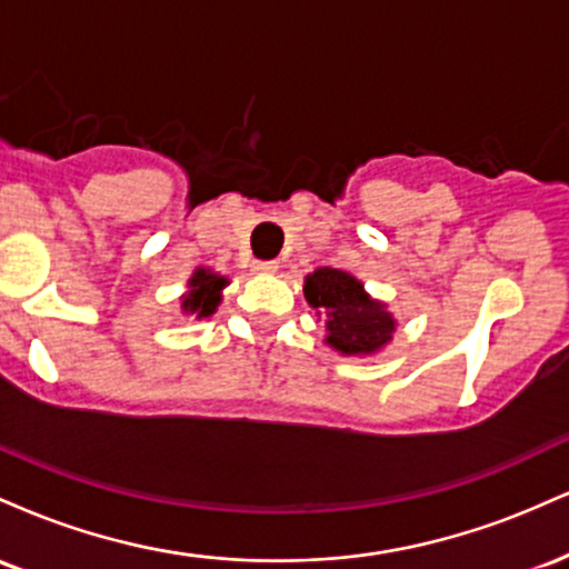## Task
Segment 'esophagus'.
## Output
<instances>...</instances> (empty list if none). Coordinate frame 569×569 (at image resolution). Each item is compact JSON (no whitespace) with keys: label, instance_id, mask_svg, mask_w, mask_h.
<instances>
[{"label":"esophagus","instance_id":"obj_1","mask_svg":"<svg viewBox=\"0 0 569 569\" xmlns=\"http://www.w3.org/2000/svg\"><path fill=\"white\" fill-rule=\"evenodd\" d=\"M253 270L262 272V276H270V272L278 270V262L276 259H259V262H253Z\"/></svg>","mask_w":569,"mask_h":569}]
</instances>
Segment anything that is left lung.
I'll use <instances>...</instances> for the list:
<instances>
[{
  "label": "left lung",
  "mask_w": 569,
  "mask_h": 569,
  "mask_svg": "<svg viewBox=\"0 0 569 569\" xmlns=\"http://www.w3.org/2000/svg\"><path fill=\"white\" fill-rule=\"evenodd\" d=\"M305 299L323 312L326 342L342 356H371L393 339L396 321L388 307L371 299L361 280L348 272L318 267L305 278Z\"/></svg>",
  "instance_id": "obj_1"
}]
</instances>
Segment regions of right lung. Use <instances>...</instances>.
I'll use <instances>...</instances> for the list:
<instances>
[{"label": "right lung", "mask_w": 569, "mask_h": 569, "mask_svg": "<svg viewBox=\"0 0 569 569\" xmlns=\"http://www.w3.org/2000/svg\"><path fill=\"white\" fill-rule=\"evenodd\" d=\"M227 283H230V280L206 270V267H200V270H194V276L189 278V291L181 297V310L194 318L213 316L221 302V289H224Z\"/></svg>", "instance_id": "add662e5"}]
</instances>
